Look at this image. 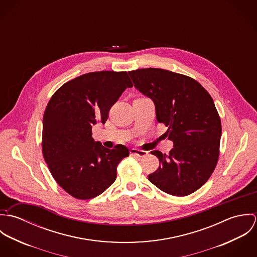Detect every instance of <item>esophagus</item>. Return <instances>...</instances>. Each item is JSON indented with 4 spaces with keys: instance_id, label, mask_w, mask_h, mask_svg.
<instances>
[{
    "instance_id": "1",
    "label": "esophagus",
    "mask_w": 257,
    "mask_h": 257,
    "mask_svg": "<svg viewBox=\"0 0 257 257\" xmlns=\"http://www.w3.org/2000/svg\"><path fill=\"white\" fill-rule=\"evenodd\" d=\"M131 154L134 155V156H138V157H145L147 156V151H144V150H140V149H137V148H132L131 149Z\"/></svg>"
}]
</instances>
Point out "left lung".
I'll return each mask as SVG.
<instances>
[{"instance_id":"8db88e82","label":"left lung","mask_w":257,"mask_h":257,"mask_svg":"<svg viewBox=\"0 0 257 257\" xmlns=\"http://www.w3.org/2000/svg\"><path fill=\"white\" fill-rule=\"evenodd\" d=\"M134 85L152 100L156 119L173 143L169 154L158 150L159 168L148 180L173 196H187L212 175L219 158L221 125L210 94L196 80L158 68L128 72Z\"/></svg>"}]
</instances>
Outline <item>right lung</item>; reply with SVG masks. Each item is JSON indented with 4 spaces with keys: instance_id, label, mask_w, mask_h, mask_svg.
<instances>
[{
    "instance_id": "add662e5",
    "label": "right lung",
    "mask_w": 257,
    "mask_h": 257,
    "mask_svg": "<svg viewBox=\"0 0 257 257\" xmlns=\"http://www.w3.org/2000/svg\"><path fill=\"white\" fill-rule=\"evenodd\" d=\"M133 84L126 72L101 71L76 77L51 97L43 114L42 152L55 179L80 200L106 191L116 178V166L128 148L103 147L92 127L105 123L110 107Z\"/></svg>"
}]
</instances>
